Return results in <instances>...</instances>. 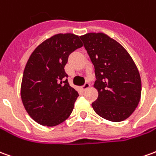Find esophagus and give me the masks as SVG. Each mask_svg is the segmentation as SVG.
<instances>
[{
    "instance_id": "obj_1",
    "label": "esophagus",
    "mask_w": 156,
    "mask_h": 156,
    "mask_svg": "<svg viewBox=\"0 0 156 156\" xmlns=\"http://www.w3.org/2000/svg\"><path fill=\"white\" fill-rule=\"evenodd\" d=\"M89 83H84V84H83V85L82 86L81 88H82V89H83V91H85L86 89H89Z\"/></svg>"
}]
</instances>
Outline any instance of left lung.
Instances as JSON below:
<instances>
[{"label":"left lung","mask_w":156,"mask_h":156,"mask_svg":"<svg viewBox=\"0 0 156 156\" xmlns=\"http://www.w3.org/2000/svg\"><path fill=\"white\" fill-rule=\"evenodd\" d=\"M94 67V87L98 98L94 112L111 122H122L131 116L141 97L139 70L125 48L103 33L80 36Z\"/></svg>","instance_id":"obj_1"}]
</instances>
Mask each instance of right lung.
I'll return each instance as SVG.
<instances>
[{
	"instance_id": "right-lung-1",
	"label": "right lung",
	"mask_w": 156,
	"mask_h": 156,
	"mask_svg": "<svg viewBox=\"0 0 156 156\" xmlns=\"http://www.w3.org/2000/svg\"><path fill=\"white\" fill-rule=\"evenodd\" d=\"M82 46L78 35L58 34L38 45L29 56L21 98L29 116L40 125H59L73 112L78 94L69 85L64 67L71 53Z\"/></svg>"
}]
</instances>
